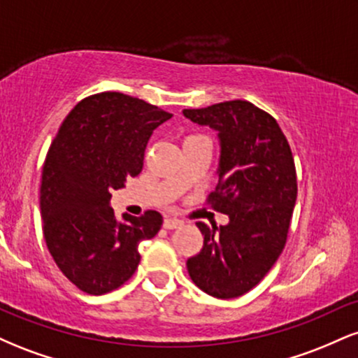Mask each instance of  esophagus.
Masks as SVG:
<instances>
[{"label": "esophagus", "mask_w": 358, "mask_h": 358, "mask_svg": "<svg viewBox=\"0 0 358 358\" xmlns=\"http://www.w3.org/2000/svg\"><path fill=\"white\" fill-rule=\"evenodd\" d=\"M183 225V222L180 219H175V217H166L165 222H163V227L171 231V229H180Z\"/></svg>", "instance_id": "esophagus-1"}]
</instances>
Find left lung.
<instances>
[{
  "mask_svg": "<svg viewBox=\"0 0 358 358\" xmlns=\"http://www.w3.org/2000/svg\"><path fill=\"white\" fill-rule=\"evenodd\" d=\"M183 116L217 131L219 183L208 202L227 225L196 222L203 248L187 261L192 281L210 296H242L268 274L286 244L298 183L291 148L271 114L225 101Z\"/></svg>",
  "mask_w": 358,
  "mask_h": 358,
  "instance_id": "8db88e82",
  "label": "left lung"
}]
</instances>
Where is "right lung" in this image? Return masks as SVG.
<instances>
[{"label": "right lung", "instance_id": "right-lung-1", "mask_svg": "<svg viewBox=\"0 0 358 358\" xmlns=\"http://www.w3.org/2000/svg\"><path fill=\"white\" fill-rule=\"evenodd\" d=\"M170 113L121 92H101L73 108L45 158L40 212L53 261L87 294L116 289L134 274L139 242L162 229L156 210L117 220L110 192L143 170L151 134Z\"/></svg>", "mask_w": 358, "mask_h": 358}]
</instances>
